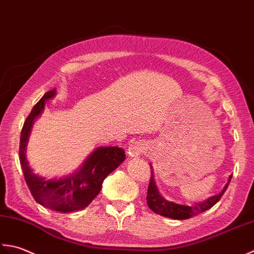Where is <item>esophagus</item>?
<instances>
[{"mask_svg": "<svg viewBox=\"0 0 254 254\" xmlns=\"http://www.w3.org/2000/svg\"><path fill=\"white\" fill-rule=\"evenodd\" d=\"M144 146L141 141H134L131 144H129L128 147V154L131 158L139 157L143 152Z\"/></svg>", "mask_w": 254, "mask_h": 254, "instance_id": "34e87169", "label": "esophagus"}]
</instances>
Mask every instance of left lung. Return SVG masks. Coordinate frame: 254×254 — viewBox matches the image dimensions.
<instances>
[{"instance_id":"obj_1","label":"left lung","mask_w":254,"mask_h":254,"mask_svg":"<svg viewBox=\"0 0 254 254\" xmlns=\"http://www.w3.org/2000/svg\"><path fill=\"white\" fill-rule=\"evenodd\" d=\"M230 180H231V175L229 178L228 183L226 184L224 190H222V192L219 193L218 195H215L213 197H210L209 199L204 201V203H200L198 205L185 206V205L175 204L173 201H169L167 199H164L158 192L157 186L154 184L153 174L151 172V177H150V182L148 186L147 203H148L149 208L158 215H161L163 217H169V218H172V219H181V220L189 219V218H192V217L196 215L203 213V211L207 209L211 208V207H213L217 201L221 198V196L224 195L225 190H227V188H228V185L230 183Z\"/></svg>"}]
</instances>
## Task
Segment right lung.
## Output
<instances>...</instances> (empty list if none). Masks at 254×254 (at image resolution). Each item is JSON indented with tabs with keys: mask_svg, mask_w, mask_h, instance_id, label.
Instances as JSON below:
<instances>
[{
	"mask_svg": "<svg viewBox=\"0 0 254 254\" xmlns=\"http://www.w3.org/2000/svg\"><path fill=\"white\" fill-rule=\"evenodd\" d=\"M55 92L56 90H51L46 93L26 118L20 133L19 162L34 199L47 208L61 213H70L83 209L92 203L100 193L103 181L126 159V156L123 148H100L86 159L79 172L69 178L58 181L45 180L33 173L25 157L26 142L34 120L44 110L46 100L53 97Z\"/></svg>",
	"mask_w": 254,
	"mask_h": 254,
	"instance_id": "1",
	"label": "right lung"
}]
</instances>
